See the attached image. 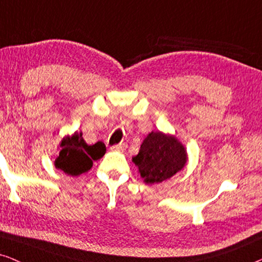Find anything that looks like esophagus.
I'll list each match as a JSON object with an SVG mask.
<instances>
[{
    "label": "esophagus",
    "mask_w": 262,
    "mask_h": 262,
    "mask_svg": "<svg viewBox=\"0 0 262 262\" xmlns=\"http://www.w3.org/2000/svg\"><path fill=\"white\" fill-rule=\"evenodd\" d=\"M125 148H126V144H125V143H120V144L111 146V150H113V151H123Z\"/></svg>",
    "instance_id": "esophagus-1"
}]
</instances>
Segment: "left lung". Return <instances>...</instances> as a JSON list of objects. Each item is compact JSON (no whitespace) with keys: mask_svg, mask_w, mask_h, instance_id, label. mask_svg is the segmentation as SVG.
I'll return each mask as SVG.
<instances>
[{"mask_svg":"<svg viewBox=\"0 0 262 262\" xmlns=\"http://www.w3.org/2000/svg\"><path fill=\"white\" fill-rule=\"evenodd\" d=\"M132 161L145 184L152 185L170 179L181 170L187 162V152L174 136L152 131Z\"/></svg>","mask_w":262,"mask_h":262,"instance_id":"1","label":"left lung"}]
</instances>
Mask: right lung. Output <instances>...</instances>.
<instances>
[{"label": "right lung", "mask_w": 262, "mask_h": 262, "mask_svg": "<svg viewBox=\"0 0 262 262\" xmlns=\"http://www.w3.org/2000/svg\"><path fill=\"white\" fill-rule=\"evenodd\" d=\"M59 146V156L55 161V166L71 177H78L88 171L93 167V161L101 159L106 152V146L102 142L88 145L82 137V132L66 136Z\"/></svg>", "instance_id": "obj_1"}]
</instances>
